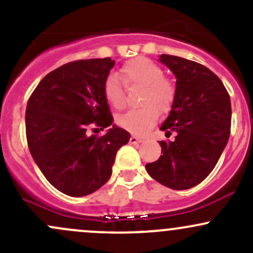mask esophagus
<instances>
[{"label":"esophagus","mask_w":253,"mask_h":253,"mask_svg":"<svg viewBox=\"0 0 253 253\" xmlns=\"http://www.w3.org/2000/svg\"><path fill=\"white\" fill-rule=\"evenodd\" d=\"M141 141H144L141 138L137 137V135H132L131 138H129V143L131 144H138V143H141Z\"/></svg>","instance_id":"1"}]
</instances>
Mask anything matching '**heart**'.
I'll list each match as a JSON object with an SVG mask.
<instances>
[{"mask_svg":"<svg viewBox=\"0 0 253 253\" xmlns=\"http://www.w3.org/2000/svg\"><path fill=\"white\" fill-rule=\"evenodd\" d=\"M122 80L127 86H143L140 104L144 107L126 112L116 119L118 125L133 134H145L154 127L158 113L166 114L173 107L176 90L171 80L165 77L163 69L146 57L127 61L120 69ZM105 101L115 109L126 104V93L118 77L109 76L103 85Z\"/></svg>","mask_w":253,"mask_h":253,"instance_id":"obj_1","label":"heart"}]
</instances>
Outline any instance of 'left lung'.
<instances>
[{
    "instance_id": "8db88e82",
    "label": "left lung",
    "mask_w": 253,
    "mask_h": 253,
    "mask_svg": "<svg viewBox=\"0 0 253 253\" xmlns=\"http://www.w3.org/2000/svg\"><path fill=\"white\" fill-rule=\"evenodd\" d=\"M161 63L176 78V96L161 126L173 141H160L162 156L145 166L149 175L173 190H187L211 173L228 143L232 107L220 78L205 66L173 55Z\"/></svg>"
}]
</instances>
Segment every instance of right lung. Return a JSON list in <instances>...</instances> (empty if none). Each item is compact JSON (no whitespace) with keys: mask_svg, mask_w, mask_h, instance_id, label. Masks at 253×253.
<instances>
[{"mask_svg":"<svg viewBox=\"0 0 253 253\" xmlns=\"http://www.w3.org/2000/svg\"><path fill=\"white\" fill-rule=\"evenodd\" d=\"M115 61L78 60L41 80L27 102L26 138L36 165L60 192L83 197L109 180L118 150L131 134L113 125L103 85ZM92 124L112 126L102 137L87 136ZM97 129V128H96Z\"/></svg>","mask_w":253,"mask_h":253,"instance_id":"obj_1","label":"right lung"}]
</instances>
